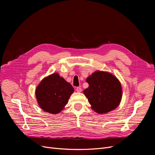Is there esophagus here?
Listing matches in <instances>:
<instances>
[{"instance_id": "esophagus-1", "label": "esophagus", "mask_w": 155, "mask_h": 155, "mask_svg": "<svg viewBox=\"0 0 155 155\" xmlns=\"http://www.w3.org/2000/svg\"><path fill=\"white\" fill-rule=\"evenodd\" d=\"M76 91L77 92H82V88H81L80 87H77L76 88Z\"/></svg>"}]
</instances>
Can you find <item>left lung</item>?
<instances>
[{
  "label": "left lung",
  "mask_w": 155,
  "mask_h": 155,
  "mask_svg": "<svg viewBox=\"0 0 155 155\" xmlns=\"http://www.w3.org/2000/svg\"><path fill=\"white\" fill-rule=\"evenodd\" d=\"M86 81L89 86L83 92L95 112L102 114L119 106L123 90L115 75L107 71H96L88 76Z\"/></svg>",
  "instance_id": "8db88e82"
}]
</instances>
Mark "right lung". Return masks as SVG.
Here are the masks:
<instances>
[{
  "mask_svg": "<svg viewBox=\"0 0 155 155\" xmlns=\"http://www.w3.org/2000/svg\"><path fill=\"white\" fill-rule=\"evenodd\" d=\"M74 88L58 73L44 78L37 86L35 95L39 106L53 114L60 112L68 102Z\"/></svg>",
  "mask_w": 155,
  "mask_h": 155,
  "instance_id": "1",
  "label": "right lung"
}]
</instances>
